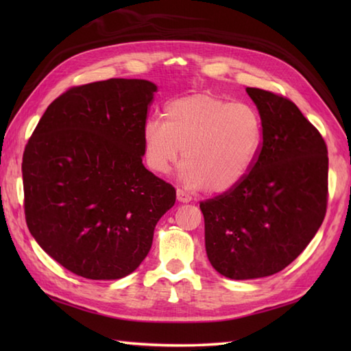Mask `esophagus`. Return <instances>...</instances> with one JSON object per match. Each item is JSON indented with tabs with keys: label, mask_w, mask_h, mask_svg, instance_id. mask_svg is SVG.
Masks as SVG:
<instances>
[{
	"label": "esophagus",
	"mask_w": 351,
	"mask_h": 351,
	"mask_svg": "<svg viewBox=\"0 0 351 351\" xmlns=\"http://www.w3.org/2000/svg\"><path fill=\"white\" fill-rule=\"evenodd\" d=\"M176 199L180 200V202H182V204H189V202H191V196L189 195L187 191H184V190H181V189H178V190H176Z\"/></svg>",
	"instance_id": "esophagus-1"
}]
</instances>
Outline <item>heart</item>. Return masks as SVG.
<instances>
[{
    "label": "heart",
    "mask_w": 351,
    "mask_h": 351,
    "mask_svg": "<svg viewBox=\"0 0 351 351\" xmlns=\"http://www.w3.org/2000/svg\"><path fill=\"white\" fill-rule=\"evenodd\" d=\"M263 143V119L249 104L211 95L170 101L161 119L143 126L147 167L169 175L184 149L182 181L214 193L234 189L249 173Z\"/></svg>",
    "instance_id": "b5f03b06"
}]
</instances>
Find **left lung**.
<instances>
[{"label": "left lung", "mask_w": 351, "mask_h": 351, "mask_svg": "<svg viewBox=\"0 0 351 351\" xmlns=\"http://www.w3.org/2000/svg\"><path fill=\"white\" fill-rule=\"evenodd\" d=\"M263 119V143L244 180L200 202L211 265L245 280L283 270L306 249L327 206L329 158L322 134L294 102L247 87Z\"/></svg>", "instance_id": "1"}]
</instances>
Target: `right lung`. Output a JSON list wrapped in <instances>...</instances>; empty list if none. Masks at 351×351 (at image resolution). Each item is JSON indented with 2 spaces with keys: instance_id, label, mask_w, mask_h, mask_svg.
Wrapping results in <instances>:
<instances>
[{
  "instance_id": "right-lung-1",
  "label": "right lung",
  "mask_w": 351,
  "mask_h": 351,
  "mask_svg": "<svg viewBox=\"0 0 351 351\" xmlns=\"http://www.w3.org/2000/svg\"><path fill=\"white\" fill-rule=\"evenodd\" d=\"M156 86L111 78L49 104L22 158L24 210L37 244L81 278L131 274L176 191L143 166V126Z\"/></svg>"
}]
</instances>
